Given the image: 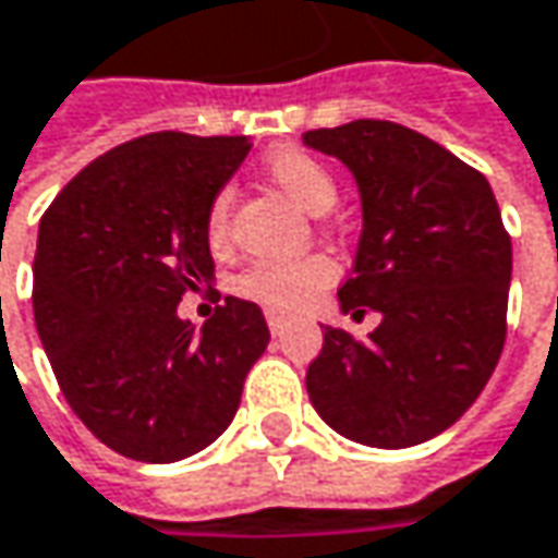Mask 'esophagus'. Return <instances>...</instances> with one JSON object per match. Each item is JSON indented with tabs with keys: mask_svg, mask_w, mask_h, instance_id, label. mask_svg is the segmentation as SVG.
I'll return each mask as SVG.
<instances>
[{
	"mask_svg": "<svg viewBox=\"0 0 558 558\" xmlns=\"http://www.w3.org/2000/svg\"><path fill=\"white\" fill-rule=\"evenodd\" d=\"M266 324H269V330H272V333H282V327H286V317L276 312H266Z\"/></svg>",
	"mask_w": 558,
	"mask_h": 558,
	"instance_id": "obj_1",
	"label": "esophagus"
}]
</instances>
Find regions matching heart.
I'll return each mask as SVG.
<instances>
[{"label":"heart","mask_w":558,"mask_h":558,"mask_svg":"<svg viewBox=\"0 0 558 558\" xmlns=\"http://www.w3.org/2000/svg\"><path fill=\"white\" fill-rule=\"evenodd\" d=\"M266 175L289 192L302 208L314 215L327 211L337 198V182L330 170L302 147H279L263 160ZM205 238L215 250L231 241V189H218L205 211ZM337 279V266L324 253H308L299 259H253L234 279V292L256 302L269 312H305L314 299L330 289Z\"/></svg>","instance_id":"b5f03b06"}]
</instances>
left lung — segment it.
<instances>
[{
    "instance_id": "1",
    "label": "left lung",
    "mask_w": 558,
    "mask_h": 558,
    "mask_svg": "<svg viewBox=\"0 0 558 558\" xmlns=\"http://www.w3.org/2000/svg\"><path fill=\"white\" fill-rule=\"evenodd\" d=\"M363 195L343 314H383L369 337L324 327L308 366L314 411L347 440L404 450L447 430L492 379L508 337L511 234L475 167L379 118L305 131Z\"/></svg>"
}]
</instances>
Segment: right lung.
Segmentation results:
<instances>
[{"instance_id":"add662e5","label":"right lung","mask_w":558,"mask_h":558,"mask_svg":"<svg viewBox=\"0 0 558 558\" xmlns=\"http://www.w3.org/2000/svg\"><path fill=\"white\" fill-rule=\"evenodd\" d=\"M246 137L157 131L102 154L40 215L35 324L73 414L108 450L175 462L215 444L269 343L253 302L225 299L202 330L175 314L215 289L211 195Z\"/></svg>"}]
</instances>
